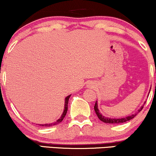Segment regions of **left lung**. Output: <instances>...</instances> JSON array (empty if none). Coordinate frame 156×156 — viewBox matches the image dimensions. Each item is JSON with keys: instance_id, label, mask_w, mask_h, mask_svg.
Listing matches in <instances>:
<instances>
[{"instance_id": "1", "label": "left lung", "mask_w": 156, "mask_h": 156, "mask_svg": "<svg viewBox=\"0 0 156 156\" xmlns=\"http://www.w3.org/2000/svg\"><path fill=\"white\" fill-rule=\"evenodd\" d=\"M143 106H142V107L139 109L138 112H137V113H139L141 110H142V108H143ZM94 110L96 112L97 116H98V118H99L100 120H101V121L104 122H106V123H110V124H120V123H122V122H126L129 121V120H131V119H133L137 115V113H135V114L129 115V116L126 117V118H122L119 119L106 118V117L103 116V115L99 112V110H98V104H97V101H96V104H95V106H94Z\"/></svg>"}]
</instances>
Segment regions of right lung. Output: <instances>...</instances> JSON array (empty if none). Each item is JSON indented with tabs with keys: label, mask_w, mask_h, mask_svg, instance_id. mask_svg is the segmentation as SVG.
<instances>
[{
	"label": "right lung",
	"mask_w": 156,
	"mask_h": 156,
	"mask_svg": "<svg viewBox=\"0 0 156 156\" xmlns=\"http://www.w3.org/2000/svg\"><path fill=\"white\" fill-rule=\"evenodd\" d=\"M70 96H71V95H69V96H68L66 98H65V106H64L63 112V114H62L61 117H60V118L58 119V120H57V121L54 122H52V123H49V124H43V125H42V124H41H41H40L39 126H46V127H49V126H52L57 125V124H58V123H60V122H61L62 120H63L64 118H65L66 115V113H67L68 104H69V98H70Z\"/></svg>",
	"instance_id": "obj_1"
}]
</instances>
